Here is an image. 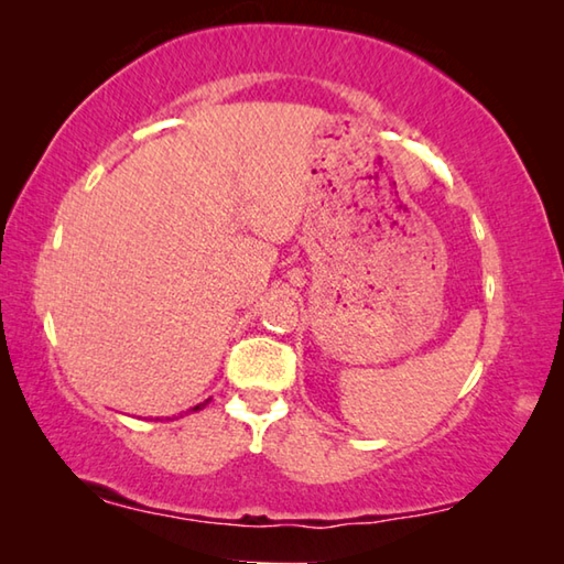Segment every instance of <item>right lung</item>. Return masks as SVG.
Returning <instances> with one entry per match:
<instances>
[{"instance_id": "right-lung-1", "label": "right lung", "mask_w": 564, "mask_h": 564, "mask_svg": "<svg viewBox=\"0 0 564 564\" xmlns=\"http://www.w3.org/2000/svg\"><path fill=\"white\" fill-rule=\"evenodd\" d=\"M208 400H212V398H208ZM208 400H204V403H198V405H194V408H191V410H202V408H206L208 405ZM159 420V417H156Z\"/></svg>"}]
</instances>
